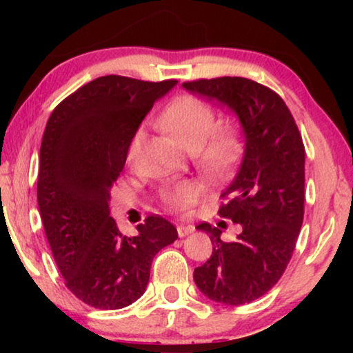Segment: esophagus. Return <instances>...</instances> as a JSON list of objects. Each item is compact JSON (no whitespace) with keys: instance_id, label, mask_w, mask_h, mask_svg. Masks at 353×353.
<instances>
[{"instance_id":"obj_1","label":"esophagus","mask_w":353,"mask_h":353,"mask_svg":"<svg viewBox=\"0 0 353 353\" xmlns=\"http://www.w3.org/2000/svg\"><path fill=\"white\" fill-rule=\"evenodd\" d=\"M193 232H194V225H191V224H179L177 225V234L181 238L191 235Z\"/></svg>"}]
</instances>
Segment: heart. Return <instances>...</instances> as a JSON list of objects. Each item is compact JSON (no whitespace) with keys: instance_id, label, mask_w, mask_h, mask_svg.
Instances as JSON below:
<instances>
[{"instance_id":"1","label":"heart","mask_w":353,"mask_h":353,"mask_svg":"<svg viewBox=\"0 0 353 353\" xmlns=\"http://www.w3.org/2000/svg\"><path fill=\"white\" fill-rule=\"evenodd\" d=\"M160 126L174 137L194 155L208 176L223 174L240 157L243 139L235 126H219L216 115L204 101L183 94L166 105L159 118ZM143 139V129H137L128 149V157L134 159ZM163 205L170 210H188L201 198V187L194 182H179L160 191Z\"/></svg>"}]
</instances>
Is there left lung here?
I'll return each instance as SVG.
<instances>
[{
  "label": "left lung",
  "instance_id": "8db88e82",
  "mask_svg": "<svg viewBox=\"0 0 353 353\" xmlns=\"http://www.w3.org/2000/svg\"><path fill=\"white\" fill-rule=\"evenodd\" d=\"M182 87L234 112L243 130L241 165L221 194L227 201L219 208L243 232L227 243L218 227H196L210 235L213 252L193 274L210 301L243 305L266 294L291 260L303 221L305 149L283 99L261 83L216 77Z\"/></svg>",
  "mask_w": 353,
  "mask_h": 353
}]
</instances>
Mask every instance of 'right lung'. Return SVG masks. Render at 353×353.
I'll return each mask as SVG.
<instances>
[{
    "label": "right lung",
    "mask_w": 353,
    "mask_h": 353,
    "mask_svg": "<svg viewBox=\"0 0 353 353\" xmlns=\"http://www.w3.org/2000/svg\"><path fill=\"white\" fill-rule=\"evenodd\" d=\"M177 81L103 76L65 98L48 119L40 146L37 202L67 288L99 310L143 296L155 254L177 240L162 216H148L123 236L110 216V188L137 129Z\"/></svg>",
    "instance_id": "1"
}]
</instances>
